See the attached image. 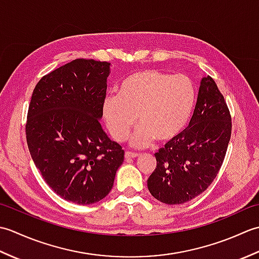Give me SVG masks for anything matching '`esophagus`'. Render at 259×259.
Segmentation results:
<instances>
[{"instance_id": "1", "label": "esophagus", "mask_w": 259, "mask_h": 259, "mask_svg": "<svg viewBox=\"0 0 259 259\" xmlns=\"http://www.w3.org/2000/svg\"><path fill=\"white\" fill-rule=\"evenodd\" d=\"M125 158L126 159H131V158H136V157H138V156H140V153H138V152H133V151H125Z\"/></svg>"}]
</instances>
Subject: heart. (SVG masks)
Returning a JSON list of instances; mask_svg holds the SVG:
<instances>
[{
    "label": "heart",
    "instance_id": "obj_1",
    "mask_svg": "<svg viewBox=\"0 0 259 259\" xmlns=\"http://www.w3.org/2000/svg\"><path fill=\"white\" fill-rule=\"evenodd\" d=\"M195 101V87L187 75L146 69L126 76L117 95L104 98L102 114L117 141H122L138 120L140 124L130 141L146 147L155 139L166 144L177 138L189 122Z\"/></svg>",
    "mask_w": 259,
    "mask_h": 259
}]
</instances>
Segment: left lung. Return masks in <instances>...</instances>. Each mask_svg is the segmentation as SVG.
I'll return each instance as SVG.
<instances>
[{
	"mask_svg": "<svg viewBox=\"0 0 259 259\" xmlns=\"http://www.w3.org/2000/svg\"><path fill=\"white\" fill-rule=\"evenodd\" d=\"M232 136V115L211 76L202 78L188 128L155 153L157 167L150 194L163 203L179 205L205 191L224 162Z\"/></svg>",
	"mask_w": 259,
	"mask_h": 259,
	"instance_id": "1",
	"label": "left lung"
}]
</instances>
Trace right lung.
<instances>
[{"label": "right lung", "mask_w": 259, "mask_h": 259, "mask_svg": "<svg viewBox=\"0 0 259 259\" xmlns=\"http://www.w3.org/2000/svg\"><path fill=\"white\" fill-rule=\"evenodd\" d=\"M110 63L75 59L42 76L32 93L25 124L31 157L60 197L79 205L112 189L124 150L100 120Z\"/></svg>", "instance_id": "obj_1"}]
</instances>
